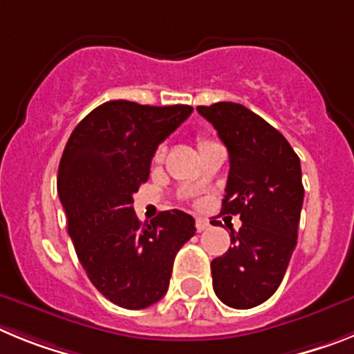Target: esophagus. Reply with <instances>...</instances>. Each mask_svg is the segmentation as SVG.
Listing matches in <instances>:
<instances>
[{"label":"esophagus","instance_id":"34e87169","mask_svg":"<svg viewBox=\"0 0 354 354\" xmlns=\"http://www.w3.org/2000/svg\"><path fill=\"white\" fill-rule=\"evenodd\" d=\"M208 226H210V224H208L207 219H201V217H199V219H196V230H198V232H205Z\"/></svg>","mask_w":354,"mask_h":354}]
</instances>
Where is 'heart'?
<instances>
[{"mask_svg":"<svg viewBox=\"0 0 354 354\" xmlns=\"http://www.w3.org/2000/svg\"><path fill=\"white\" fill-rule=\"evenodd\" d=\"M198 144H199V147H205V146H208V144H212V140L210 139H199L198 140ZM164 153H165V149L164 147H158V149H156L155 151V156H153V160H155L156 164H158V162H162V160H164ZM201 185V180H198L196 181V185L194 187H199Z\"/></svg>","mask_w":354,"mask_h":354,"instance_id":"obj_1","label":"heart"}]
</instances>
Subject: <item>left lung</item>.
<instances>
[{"label": "left lung", "mask_w": 354, "mask_h": 354, "mask_svg": "<svg viewBox=\"0 0 354 354\" xmlns=\"http://www.w3.org/2000/svg\"><path fill=\"white\" fill-rule=\"evenodd\" d=\"M228 147L221 215H241L230 250L212 260V283L224 305L248 310L279 287L297 244L305 189L299 156L283 135L244 104L198 106Z\"/></svg>", "instance_id": "obj_1"}]
</instances>
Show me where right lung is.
Returning a JSON list of instances; mask_svg holds the SVG:
<instances>
[{"instance_id": "add662e5", "label": "right lung", "mask_w": 354, "mask_h": 354, "mask_svg": "<svg viewBox=\"0 0 354 354\" xmlns=\"http://www.w3.org/2000/svg\"><path fill=\"white\" fill-rule=\"evenodd\" d=\"M192 110L106 101L80 121L62 153L57 187L67 232L92 285L122 308H147L165 296L174 257L196 233L185 212H160L142 224L131 207L158 144Z\"/></svg>"}]
</instances>
